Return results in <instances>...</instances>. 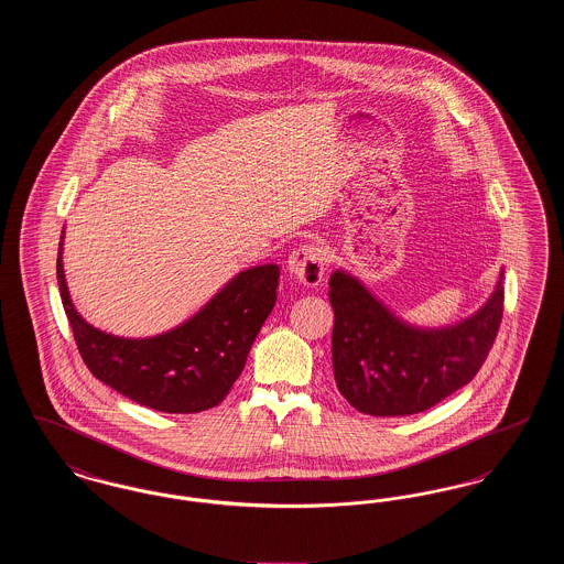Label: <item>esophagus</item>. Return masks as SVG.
Listing matches in <instances>:
<instances>
[{"label":"esophagus","instance_id":"obj_1","mask_svg":"<svg viewBox=\"0 0 564 564\" xmlns=\"http://www.w3.org/2000/svg\"><path fill=\"white\" fill-rule=\"evenodd\" d=\"M325 264H327V253L319 245L297 247L288 258V270L306 288H315L322 283Z\"/></svg>","mask_w":564,"mask_h":564}]
</instances>
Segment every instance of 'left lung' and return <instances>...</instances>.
<instances>
[{"label": "left lung", "instance_id": "left-lung-1", "mask_svg": "<svg viewBox=\"0 0 564 564\" xmlns=\"http://www.w3.org/2000/svg\"><path fill=\"white\" fill-rule=\"evenodd\" d=\"M327 295L338 391L364 414L405 416L446 400L482 368L503 315V269L476 313L440 327L405 322L345 269L332 272Z\"/></svg>", "mask_w": 564, "mask_h": 564}]
</instances>
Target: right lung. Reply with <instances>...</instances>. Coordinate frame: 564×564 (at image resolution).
Instances as JSON below:
<instances>
[{
	"label": "right lung",
	"instance_id": "add662e5",
	"mask_svg": "<svg viewBox=\"0 0 564 564\" xmlns=\"http://www.w3.org/2000/svg\"><path fill=\"white\" fill-rule=\"evenodd\" d=\"M58 242L56 279L84 364L120 395L169 414H192L221 402L241 376L247 355L267 322L281 269L260 264L237 272L186 322L145 338L113 336L76 311Z\"/></svg>",
	"mask_w": 564,
	"mask_h": 564
}]
</instances>
